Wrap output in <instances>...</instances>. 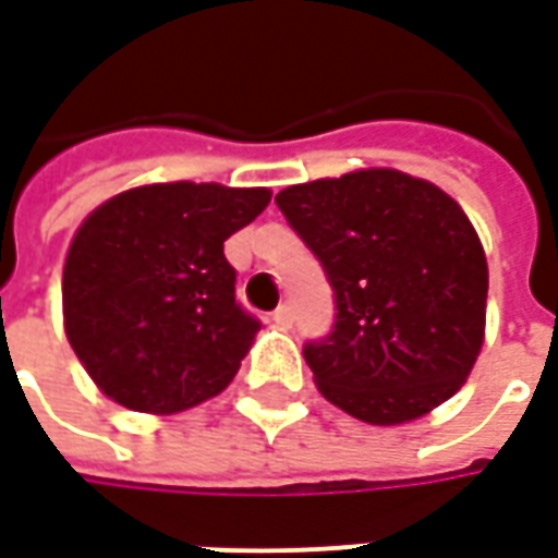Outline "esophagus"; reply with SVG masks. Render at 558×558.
I'll return each instance as SVG.
<instances>
[{
  "mask_svg": "<svg viewBox=\"0 0 558 558\" xmlns=\"http://www.w3.org/2000/svg\"><path fill=\"white\" fill-rule=\"evenodd\" d=\"M271 323L278 328H290L292 326V307H287V304H280L278 311L271 314Z\"/></svg>",
  "mask_w": 558,
  "mask_h": 558,
  "instance_id": "34e87169",
  "label": "esophagus"
}]
</instances>
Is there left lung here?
I'll return each instance as SVG.
<instances>
[{
	"label": "left lung",
	"instance_id": "8db88e82",
	"mask_svg": "<svg viewBox=\"0 0 558 558\" xmlns=\"http://www.w3.org/2000/svg\"><path fill=\"white\" fill-rule=\"evenodd\" d=\"M275 203L335 290V326L304 343L323 398L367 424H403L451 398L487 314V259L463 208L383 167L292 184Z\"/></svg>",
	"mask_w": 558,
	"mask_h": 558
}]
</instances>
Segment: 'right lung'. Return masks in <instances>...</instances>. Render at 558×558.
Listing matches in <instances>:
<instances>
[{
  "instance_id": "obj_1",
  "label": "right lung",
  "mask_w": 558,
  "mask_h": 558,
  "mask_svg": "<svg viewBox=\"0 0 558 558\" xmlns=\"http://www.w3.org/2000/svg\"><path fill=\"white\" fill-rule=\"evenodd\" d=\"M266 187H131L83 220L62 271L65 335L95 386L134 412L191 410L239 374L259 319L235 302L223 242Z\"/></svg>"
}]
</instances>
